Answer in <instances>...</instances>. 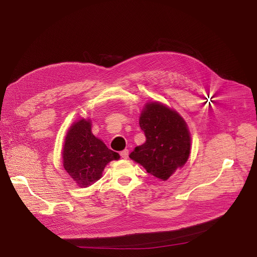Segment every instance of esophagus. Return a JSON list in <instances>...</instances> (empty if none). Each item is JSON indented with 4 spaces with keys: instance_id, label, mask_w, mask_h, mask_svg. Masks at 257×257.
<instances>
[{
    "instance_id": "esophagus-1",
    "label": "esophagus",
    "mask_w": 257,
    "mask_h": 257,
    "mask_svg": "<svg viewBox=\"0 0 257 257\" xmlns=\"http://www.w3.org/2000/svg\"><path fill=\"white\" fill-rule=\"evenodd\" d=\"M120 156H121V158H122V159H127V158H128V156H129V151H128V150H124V151H122V152L120 153Z\"/></svg>"
}]
</instances>
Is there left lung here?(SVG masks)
<instances>
[{"label":"left lung","instance_id":"8db88e82","mask_svg":"<svg viewBox=\"0 0 257 257\" xmlns=\"http://www.w3.org/2000/svg\"><path fill=\"white\" fill-rule=\"evenodd\" d=\"M139 126L146 140L129 158L151 175L168 180L189 158L190 135L185 121L166 105L151 102L141 113Z\"/></svg>","mask_w":257,"mask_h":257}]
</instances>
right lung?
<instances>
[{"label":"right lung","instance_id":"right-lung-1","mask_svg":"<svg viewBox=\"0 0 257 257\" xmlns=\"http://www.w3.org/2000/svg\"><path fill=\"white\" fill-rule=\"evenodd\" d=\"M119 159V154L108 150L91 133L89 120H80L71 126L63 149V165L80 187L92 185L101 177L104 167Z\"/></svg>","mask_w":257,"mask_h":257}]
</instances>
